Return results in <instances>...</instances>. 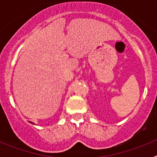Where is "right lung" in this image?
<instances>
[{"mask_svg": "<svg viewBox=\"0 0 157 157\" xmlns=\"http://www.w3.org/2000/svg\"><path fill=\"white\" fill-rule=\"evenodd\" d=\"M30 123H32V124H34V123H32V122H30Z\"/></svg>", "mask_w": 157, "mask_h": 157, "instance_id": "right-lung-1", "label": "right lung"}]
</instances>
